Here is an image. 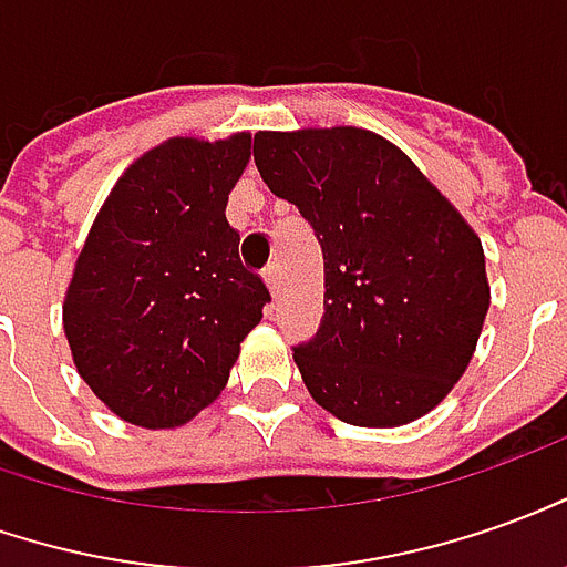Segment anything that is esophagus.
Instances as JSON below:
<instances>
[{
    "mask_svg": "<svg viewBox=\"0 0 567 567\" xmlns=\"http://www.w3.org/2000/svg\"><path fill=\"white\" fill-rule=\"evenodd\" d=\"M265 284H268V290L280 292V284H284V271H280V261H271L268 268H265Z\"/></svg>",
    "mask_w": 567,
    "mask_h": 567,
    "instance_id": "34e87169",
    "label": "esophagus"
}]
</instances>
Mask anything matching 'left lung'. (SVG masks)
I'll list each match as a JSON object with an SVG mask.
<instances>
[{
    "label": "left lung",
    "instance_id": "8db88e82",
    "mask_svg": "<svg viewBox=\"0 0 567 567\" xmlns=\"http://www.w3.org/2000/svg\"><path fill=\"white\" fill-rule=\"evenodd\" d=\"M252 157L323 252L321 327L292 346L311 398L367 429L429 413L470 367L491 306L482 240L367 128L259 132Z\"/></svg>",
    "mask_w": 567,
    "mask_h": 567
}]
</instances>
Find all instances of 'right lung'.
Returning <instances> with one entry per match:
<instances>
[{
  "label": "right lung",
  "mask_w": 567,
  "mask_h": 567,
  "mask_svg": "<svg viewBox=\"0 0 567 567\" xmlns=\"http://www.w3.org/2000/svg\"><path fill=\"white\" fill-rule=\"evenodd\" d=\"M249 135L169 138L104 200L64 299L73 364L126 423L172 429L225 389L271 292L225 218Z\"/></svg>",
  "instance_id": "right-lung-1"
}]
</instances>
